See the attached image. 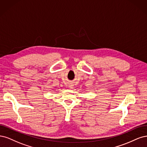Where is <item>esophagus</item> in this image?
Returning a JSON list of instances; mask_svg holds the SVG:
<instances>
[{
	"mask_svg": "<svg viewBox=\"0 0 147 147\" xmlns=\"http://www.w3.org/2000/svg\"><path fill=\"white\" fill-rule=\"evenodd\" d=\"M68 87H69V88H73L74 87V84H73V83L69 84L68 85Z\"/></svg>",
	"mask_w": 147,
	"mask_h": 147,
	"instance_id": "esophagus-1",
	"label": "esophagus"
}]
</instances>
